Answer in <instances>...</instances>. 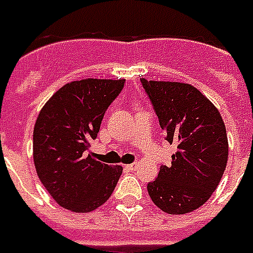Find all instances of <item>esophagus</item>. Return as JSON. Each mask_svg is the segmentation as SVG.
<instances>
[{
    "label": "esophagus",
    "instance_id": "34e87169",
    "mask_svg": "<svg viewBox=\"0 0 253 253\" xmlns=\"http://www.w3.org/2000/svg\"><path fill=\"white\" fill-rule=\"evenodd\" d=\"M126 168H127V169H128V170H135L136 168H138V164H136V162H132V164H128V165H127Z\"/></svg>",
    "mask_w": 253,
    "mask_h": 253
}]
</instances>
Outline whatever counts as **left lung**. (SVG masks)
<instances>
[{"label":"left lung","instance_id":"left-lung-1","mask_svg":"<svg viewBox=\"0 0 253 253\" xmlns=\"http://www.w3.org/2000/svg\"><path fill=\"white\" fill-rule=\"evenodd\" d=\"M161 128L177 146L171 165H161L147 184L153 203L169 214L193 212L207 203L220 184L228 138L220 112L193 85L141 79Z\"/></svg>","mask_w":253,"mask_h":253}]
</instances>
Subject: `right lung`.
<instances>
[{
    "label": "right lung",
    "mask_w": 253,
    "mask_h": 253,
    "mask_svg": "<svg viewBox=\"0 0 253 253\" xmlns=\"http://www.w3.org/2000/svg\"><path fill=\"white\" fill-rule=\"evenodd\" d=\"M125 79L71 82L45 103L33 130V160L41 184L60 207L92 212L107 201L117 186L122 166L93 158L89 142Z\"/></svg>",
    "instance_id": "right-lung-1"
}]
</instances>
